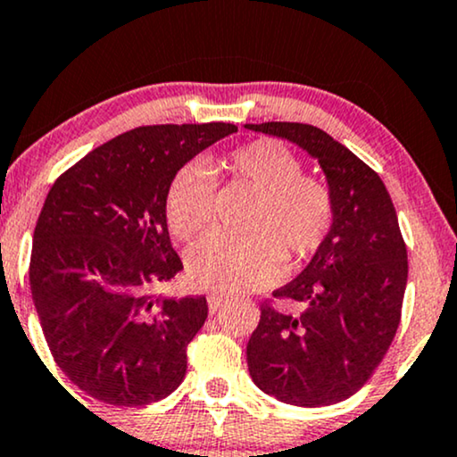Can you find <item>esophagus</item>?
<instances>
[{
    "mask_svg": "<svg viewBox=\"0 0 457 457\" xmlns=\"http://www.w3.org/2000/svg\"><path fill=\"white\" fill-rule=\"evenodd\" d=\"M206 300H208V311L214 312V311H219L223 306L225 295L219 294V291H211V294L206 295Z\"/></svg>",
    "mask_w": 457,
    "mask_h": 457,
    "instance_id": "esophagus-1",
    "label": "esophagus"
}]
</instances>
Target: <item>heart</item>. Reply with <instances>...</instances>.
Listing matches in <instances>:
<instances>
[{
    "label": "heart",
    "mask_w": 457,
    "mask_h": 457,
    "mask_svg": "<svg viewBox=\"0 0 457 457\" xmlns=\"http://www.w3.org/2000/svg\"><path fill=\"white\" fill-rule=\"evenodd\" d=\"M219 168L262 194L253 221L260 234L202 238L189 253V274L200 287L221 294L262 287L283 272L282 244L291 260H304L326 240L334 221L332 194L321 180L302 176L300 159L281 142H249ZM212 197L211 172L197 162L185 163L166 191L170 232L180 240L195 238L211 221Z\"/></svg>",
    "instance_id": "heart-1"
}]
</instances>
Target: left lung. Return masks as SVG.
Listing matches in <instances>:
<instances>
[{"instance_id":"left-lung-1","label":"left lung","mask_w":457,"mask_h":457,"mask_svg":"<svg viewBox=\"0 0 457 457\" xmlns=\"http://www.w3.org/2000/svg\"><path fill=\"white\" fill-rule=\"evenodd\" d=\"M245 128L317 159L334 200L326 240L304 270L272 294L304 311L285 315L262 306L246 345L249 375L285 404H337L370 378L398 329L409 263L395 208L375 170L323 129L281 120Z\"/></svg>"}]
</instances>
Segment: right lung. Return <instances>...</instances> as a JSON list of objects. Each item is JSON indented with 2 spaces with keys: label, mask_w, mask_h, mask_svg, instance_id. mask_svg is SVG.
<instances>
[{
  "label": "right lung",
  "mask_w": 457,
  "mask_h": 457,
  "mask_svg": "<svg viewBox=\"0 0 457 457\" xmlns=\"http://www.w3.org/2000/svg\"><path fill=\"white\" fill-rule=\"evenodd\" d=\"M238 128L148 125L93 148L54 180L34 232L31 298L74 386L114 406L166 398L187 372L206 298L151 295L183 270L166 221L174 174Z\"/></svg>",
  "instance_id": "1"
}]
</instances>
